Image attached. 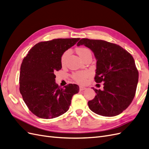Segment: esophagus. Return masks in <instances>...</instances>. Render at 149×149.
I'll list each match as a JSON object with an SVG mask.
<instances>
[{"label":"esophagus","mask_w":149,"mask_h":149,"mask_svg":"<svg viewBox=\"0 0 149 149\" xmlns=\"http://www.w3.org/2000/svg\"><path fill=\"white\" fill-rule=\"evenodd\" d=\"M86 88L85 87H83V86H79V91H83V90L86 89Z\"/></svg>","instance_id":"34e87169"}]
</instances>
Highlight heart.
I'll use <instances>...</instances> for the list:
<instances>
[{"instance_id":"obj_1","label":"heart","mask_w":149,"mask_h":149,"mask_svg":"<svg viewBox=\"0 0 149 149\" xmlns=\"http://www.w3.org/2000/svg\"><path fill=\"white\" fill-rule=\"evenodd\" d=\"M76 52H77L78 55L79 56V57L82 58L88 54V53H90L91 52L89 51V49L86 48H78L76 49ZM69 55V51L65 52L61 56V63L62 65H64L66 61V59L67 56ZM90 75V73L88 71H78L74 73L72 75L73 79L76 82H77L79 84H84L86 81L87 78L89 77Z\"/></svg>"}]
</instances>
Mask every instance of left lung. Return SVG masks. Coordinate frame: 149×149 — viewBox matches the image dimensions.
<instances>
[{"label": "left lung", "instance_id": "obj_1", "mask_svg": "<svg viewBox=\"0 0 149 149\" xmlns=\"http://www.w3.org/2000/svg\"><path fill=\"white\" fill-rule=\"evenodd\" d=\"M91 49L97 60L95 81L104 82L103 90L93 88L96 95L88 106L97 114L112 117L127 109L136 94L139 72L134 58L118 45L101 40L82 38L77 46Z\"/></svg>", "mask_w": 149, "mask_h": 149}]
</instances>
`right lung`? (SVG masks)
Returning a JSON list of instances; mask_svg holds the SVG:
<instances>
[{
  "instance_id": "right-lung-1",
  "label": "right lung",
  "mask_w": 149,
  "mask_h": 149,
  "mask_svg": "<svg viewBox=\"0 0 149 149\" xmlns=\"http://www.w3.org/2000/svg\"><path fill=\"white\" fill-rule=\"evenodd\" d=\"M79 39L57 38L38 43L22 61L20 92L29 110L38 118L48 119L63 114L69 109L72 97L79 92L75 84L60 88L55 83L54 73L61 69L63 54Z\"/></svg>"
}]
</instances>
